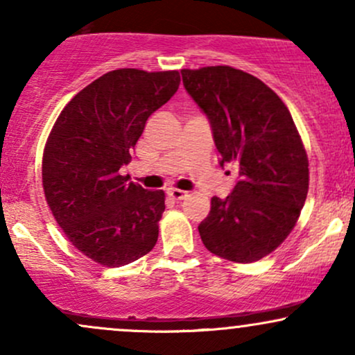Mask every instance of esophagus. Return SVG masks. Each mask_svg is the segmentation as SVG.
Returning a JSON list of instances; mask_svg holds the SVG:
<instances>
[{
  "label": "esophagus",
  "instance_id": "esophagus-1",
  "mask_svg": "<svg viewBox=\"0 0 355 355\" xmlns=\"http://www.w3.org/2000/svg\"><path fill=\"white\" fill-rule=\"evenodd\" d=\"M166 193H168V197L173 198V200H183V198L189 197V191L178 190V189H170Z\"/></svg>",
  "mask_w": 355,
  "mask_h": 355
}]
</instances>
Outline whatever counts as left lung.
<instances>
[{"mask_svg":"<svg viewBox=\"0 0 355 355\" xmlns=\"http://www.w3.org/2000/svg\"><path fill=\"white\" fill-rule=\"evenodd\" d=\"M185 89L209 116L220 165L239 182L211 198L198 225L211 254L252 263L274 252L299 220L309 191V158L291 112L254 75L232 67L182 70Z\"/></svg>","mask_w":355,"mask_h":355,"instance_id":"left-lung-1","label":"left lung"}]
</instances>
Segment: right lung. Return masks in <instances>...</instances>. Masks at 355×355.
I'll return each instance as SVG.
<instances>
[{
  "mask_svg": "<svg viewBox=\"0 0 355 355\" xmlns=\"http://www.w3.org/2000/svg\"><path fill=\"white\" fill-rule=\"evenodd\" d=\"M178 85L175 70L108 71L76 93L53 125L43 152L44 197L68 240L100 266L132 263L157 243L164 190H145L120 168Z\"/></svg>",
  "mask_w": 355,
  "mask_h": 355,
  "instance_id": "obj_1",
  "label": "right lung"
}]
</instances>
